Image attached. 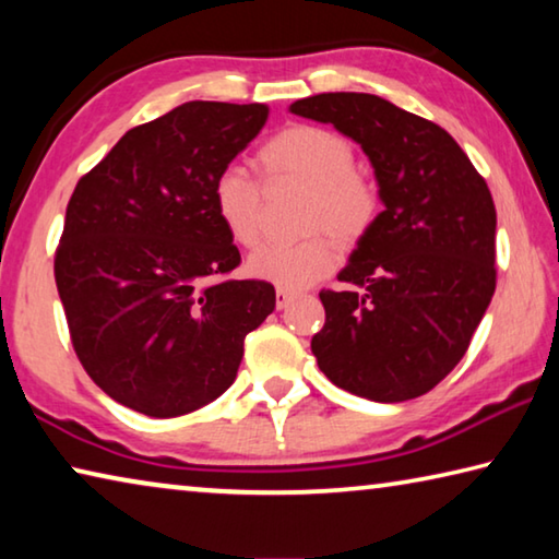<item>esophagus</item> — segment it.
I'll list each match as a JSON object with an SVG mask.
<instances>
[{"instance_id":"1","label":"esophagus","mask_w":559,"mask_h":559,"mask_svg":"<svg viewBox=\"0 0 559 559\" xmlns=\"http://www.w3.org/2000/svg\"><path fill=\"white\" fill-rule=\"evenodd\" d=\"M293 298H296V293L286 290V288H278V290H276V308H278V310L288 308V302H290Z\"/></svg>"}]
</instances>
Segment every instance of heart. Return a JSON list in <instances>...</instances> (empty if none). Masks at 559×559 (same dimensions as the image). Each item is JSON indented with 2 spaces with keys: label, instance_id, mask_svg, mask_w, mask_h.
Instances as JSON below:
<instances>
[{
  "label": "heart",
  "instance_id": "b5f03b06",
  "mask_svg": "<svg viewBox=\"0 0 559 559\" xmlns=\"http://www.w3.org/2000/svg\"><path fill=\"white\" fill-rule=\"evenodd\" d=\"M269 177H288L310 187L306 229H328L353 243L370 231L377 216V192L355 173V150L343 135L318 126H290L259 150ZM216 222L236 246H253L261 226V189L246 169L226 165L212 182ZM337 263L330 236L313 234L300 241L263 243L246 261L253 278L276 288L300 290L325 278Z\"/></svg>",
  "mask_w": 559,
  "mask_h": 559
}]
</instances>
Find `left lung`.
I'll return each mask as SVG.
<instances>
[{"instance_id": "left-lung-1", "label": "left lung", "mask_w": 559, "mask_h": 559, "mask_svg": "<svg viewBox=\"0 0 559 559\" xmlns=\"http://www.w3.org/2000/svg\"><path fill=\"white\" fill-rule=\"evenodd\" d=\"M293 116L330 122L370 159L384 210L323 290L310 349L330 382L370 402L433 390L496 290V206L486 179L437 122L372 93H320Z\"/></svg>"}]
</instances>
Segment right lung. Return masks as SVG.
<instances>
[{"label": "right lung", "mask_w": 559, "mask_h": 559, "mask_svg": "<svg viewBox=\"0 0 559 559\" xmlns=\"http://www.w3.org/2000/svg\"><path fill=\"white\" fill-rule=\"evenodd\" d=\"M266 120L263 103H182L73 189L56 288L83 370L128 409L169 419L214 402L276 308L271 283L222 278L241 257L212 210L214 177Z\"/></svg>", "instance_id": "add662e5"}]
</instances>
